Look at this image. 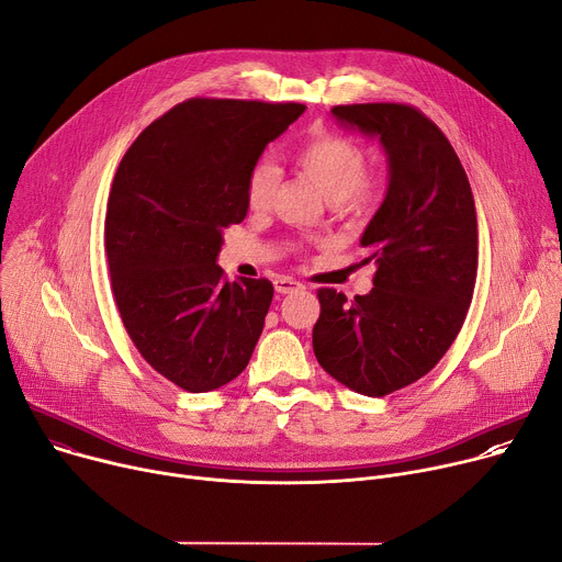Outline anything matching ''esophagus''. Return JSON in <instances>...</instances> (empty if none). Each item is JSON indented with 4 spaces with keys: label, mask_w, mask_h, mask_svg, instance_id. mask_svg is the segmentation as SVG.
<instances>
[{
    "label": "esophagus",
    "mask_w": 562,
    "mask_h": 562,
    "mask_svg": "<svg viewBox=\"0 0 562 562\" xmlns=\"http://www.w3.org/2000/svg\"><path fill=\"white\" fill-rule=\"evenodd\" d=\"M276 291L278 293H291V291H300V289H304V284L302 282H297V280H293V278H286V276H280V278H276Z\"/></svg>",
    "instance_id": "1"
}]
</instances>
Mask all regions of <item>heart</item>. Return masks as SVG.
Listing matches in <instances>:
<instances>
[{"label": "heart", "mask_w": 562, "mask_h": 562, "mask_svg": "<svg viewBox=\"0 0 562 562\" xmlns=\"http://www.w3.org/2000/svg\"><path fill=\"white\" fill-rule=\"evenodd\" d=\"M293 161L331 203L359 211L374 199L376 181L366 175V149L345 136L331 132H318L302 140ZM280 181V170L269 164H255L246 177V201L252 211H265L273 199Z\"/></svg>", "instance_id": "heart-1"}]
</instances>
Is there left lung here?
I'll return each mask as SVG.
<instances>
[{"label":"left lung","mask_w":562,"mask_h":562,"mask_svg":"<svg viewBox=\"0 0 562 562\" xmlns=\"http://www.w3.org/2000/svg\"><path fill=\"white\" fill-rule=\"evenodd\" d=\"M331 114L379 138L390 183L361 237L374 289L353 300L318 291L314 353L349 390L385 396L428 374L464 325L477 276L475 201L452 145L419 110L366 103Z\"/></svg>","instance_id":"left-lung-1"}]
</instances>
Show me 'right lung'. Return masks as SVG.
<instances>
[{
    "instance_id": "add662e5",
    "label": "right lung",
    "mask_w": 562,
    "mask_h": 562,
    "mask_svg": "<svg viewBox=\"0 0 562 562\" xmlns=\"http://www.w3.org/2000/svg\"><path fill=\"white\" fill-rule=\"evenodd\" d=\"M300 103L190 98L147 125L116 170L105 220L112 291L143 359L188 392L244 372L273 300L228 282L222 231L248 213L246 177Z\"/></svg>"
}]
</instances>
